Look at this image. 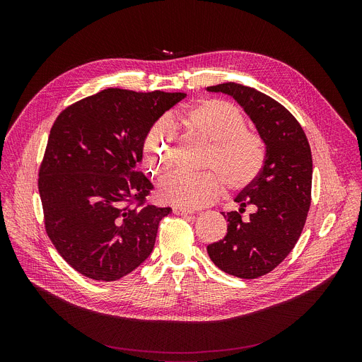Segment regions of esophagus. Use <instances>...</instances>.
<instances>
[{
	"mask_svg": "<svg viewBox=\"0 0 362 362\" xmlns=\"http://www.w3.org/2000/svg\"><path fill=\"white\" fill-rule=\"evenodd\" d=\"M173 214L177 215V216H183V215H190V214H193V211L186 209V208H182V206H173Z\"/></svg>",
	"mask_w": 362,
	"mask_h": 362,
	"instance_id": "34e87169",
	"label": "esophagus"
}]
</instances>
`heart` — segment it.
Listing matches in <instances>:
<instances>
[{
    "mask_svg": "<svg viewBox=\"0 0 362 362\" xmlns=\"http://www.w3.org/2000/svg\"><path fill=\"white\" fill-rule=\"evenodd\" d=\"M187 134L208 143L206 169L215 173L190 175L177 172L159 186V196L176 206L197 209L214 203L223 192L247 187L265 162V147L259 134L245 127L240 110L226 100H203L177 116ZM144 160L154 176L166 175L175 165L177 141L163 123H154L143 141Z\"/></svg>",
    "mask_w": 362,
    "mask_h": 362,
    "instance_id": "b5f03b06",
    "label": "heart"
}]
</instances>
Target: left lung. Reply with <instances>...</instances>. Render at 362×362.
I'll use <instances>...</instances> for the list:
<instances>
[{
    "instance_id": "left-lung-1",
    "label": "left lung",
    "mask_w": 362,
    "mask_h": 362,
    "mask_svg": "<svg viewBox=\"0 0 362 362\" xmlns=\"http://www.w3.org/2000/svg\"><path fill=\"white\" fill-rule=\"evenodd\" d=\"M206 90L233 97L265 144L259 175L235 199L239 209L223 214L228 233L208 246L219 269L255 279L275 269L300 236L311 204V147L296 119L272 97L236 83ZM247 205L254 212L242 220Z\"/></svg>"
}]
</instances>
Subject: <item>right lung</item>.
<instances>
[{
  "label": "right lung",
  "mask_w": 362,
  "mask_h": 362,
  "mask_svg": "<svg viewBox=\"0 0 362 362\" xmlns=\"http://www.w3.org/2000/svg\"><path fill=\"white\" fill-rule=\"evenodd\" d=\"M186 93L106 88L67 107L49 130L38 192L45 230L64 261L117 281L150 256L170 208L146 204L143 141Z\"/></svg>",
  "instance_id": "obj_1"
}]
</instances>
